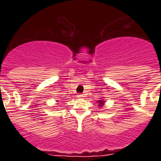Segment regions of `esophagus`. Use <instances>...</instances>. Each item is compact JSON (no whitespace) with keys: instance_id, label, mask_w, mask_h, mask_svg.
I'll list each match as a JSON object with an SVG mask.
<instances>
[{"instance_id":"obj_1","label":"esophagus","mask_w":161,"mask_h":161,"mask_svg":"<svg viewBox=\"0 0 161 161\" xmlns=\"http://www.w3.org/2000/svg\"><path fill=\"white\" fill-rule=\"evenodd\" d=\"M77 97L79 98H81V97H85V96H84V94H81V93H80V94L77 95Z\"/></svg>"}]
</instances>
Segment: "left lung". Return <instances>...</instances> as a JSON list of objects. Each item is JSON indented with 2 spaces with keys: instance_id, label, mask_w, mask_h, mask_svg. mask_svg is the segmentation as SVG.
<instances>
[{
  "instance_id": "obj_1",
  "label": "left lung",
  "mask_w": 161,
  "mask_h": 161,
  "mask_svg": "<svg viewBox=\"0 0 161 161\" xmlns=\"http://www.w3.org/2000/svg\"><path fill=\"white\" fill-rule=\"evenodd\" d=\"M99 103H100V104H99V106H103V105H104V101H99Z\"/></svg>"
}]
</instances>
